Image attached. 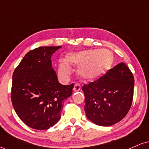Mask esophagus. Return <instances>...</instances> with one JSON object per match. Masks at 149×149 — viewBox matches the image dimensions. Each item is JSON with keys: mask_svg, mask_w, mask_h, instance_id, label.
I'll return each mask as SVG.
<instances>
[{"mask_svg": "<svg viewBox=\"0 0 149 149\" xmlns=\"http://www.w3.org/2000/svg\"><path fill=\"white\" fill-rule=\"evenodd\" d=\"M73 91H74V92L80 91V85L78 84V83L75 85L74 87H73Z\"/></svg>", "mask_w": 149, "mask_h": 149, "instance_id": "obj_1", "label": "esophagus"}]
</instances>
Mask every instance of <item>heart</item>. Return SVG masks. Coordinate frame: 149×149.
<instances>
[{"mask_svg": "<svg viewBox=\"0 0 149 149\" xmlns=\"http://www.w3.org/2000/svg\"><path fill=\"white\" fill-rule=\"evenodd\" d=\"M113 63V54L108 49H85L68 53L66 61L58 64V73L61 78H66L71 73V66L80 65L78 73L84 80H94L107 73Z\"/></svg>", "mask_w": 149, "mask_h": 149, "instance_id": "1", "label": "heart"}]
</instances>
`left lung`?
<instances>
[{"label":"left lung","instance_id":"left-lung-1","mask_svg":"<svg viewBox=\"0 0 149 149\" xmlns=\"http://www.w3.org/2000/svg\"><path fill=\"white\" fill-rule=\"evenodd\" d=\"M134 84L132 73L123 62L97 80L85 84L83 91L87 118L100 126H111L118 123L130 109Z\"/></svg>","mask_w":149,"mask_h":149}]
</instances>
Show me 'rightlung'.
<instances>
[{"label": "right lung", "mask_w": 149, "mask_h": 149, "mask_svg": "<svg viewBox=\"0 0 149 149\" xmlns=\"http://www.w3.org/2000/svg\"><path fill=\"white\" fill-rule=\"evenodd\" d=\"M61 46L39 47L31 50L13 75L11 100L20 119L36 130L49 129L61 118L64 100L72 95L74 85H61L51 57Z\"/></svg>", "instance_id": "1"}]
</instances>
